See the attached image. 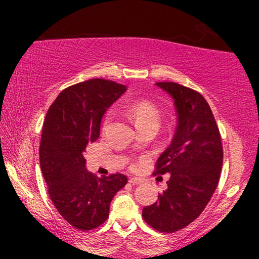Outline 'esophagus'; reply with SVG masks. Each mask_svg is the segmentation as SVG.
Segmentation results:
<instances>
[{"label": "esophagus", "mask_w": 259, "mask_h": 259, "mask_svg": "<svg viewBox=\"0 0 259 259\" xmlns=\"http://www.w3.org/2000/svg\"><path fill=\"white\" fill-rule=\"evenodd\" d=\"M130 183L133 184V185H139V184L144 183V179L139 178V177H131Z\"/></svg>", "instance_id": "34e87169"}]
</instances>
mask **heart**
<instances>
[{
  "label": "heart",
  "mask_w": 259,
  "mask_h": 259,
  "mask_svg": "<svg viewBox=\"0 0 259 259\" xmlns=\"http://www.w3.org/2000/svg\"><path fill=\"white\" fill-rule=\"evenodd\" d=\"M126 112L136 123L137 128L143 125H146V123H158L159 125V121H160V112H159L157 105L150 100H145V99L131 102L130 105L126 106ZM111 116V113L106 115L104 128L107 127Z\"/></svg>",
  "instance_id": "heart-1"
}]
</instances>
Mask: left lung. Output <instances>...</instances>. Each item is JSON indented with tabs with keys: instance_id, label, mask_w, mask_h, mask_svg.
Wrapping results in <instances>:
<instances>
[{
	"instance_id": "8db88e82",
	"label": "left lung",
	"mask_w": 259,
	"mask_h": 259,
	"mask_svg": "<svg viewBox=\"0 0 259 259\" xmlns=\"http://www.w3.org/2000/svg\"><path fill=\"white\" fill-rule=\"evenodd\" d=\"M155 84L171 95L178 123L153 172L171 175L167 190L159 193L158 201L143 208V218L159 232L173 233L199 217L210 201L221 178L223 145L203 95L176 82Z\"/></svg>"
}]
</instances>
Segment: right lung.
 Listing matches in <instances>:
<instances>
[{
    "instance_id": "right-lung-1",
    "label": "right lung",
    "mask_w": 259,
    "mask_h": 259,
    "mask_svg": "<svg viewBox=\"0 0 259 259\" xmlns=\"http://www.w3.org/2000/svg\"><path fill=\"white\" fill-rule=\"evenodd\" d=\"M126 86L92 79L63 90L49 107L42 128L40 165L49 197L75 229L88 231L108 218L113 197L127 184L121 173L98 177L86 169L84 152L100 136L107 108Z\"/></svg>"
}]
</instances>
